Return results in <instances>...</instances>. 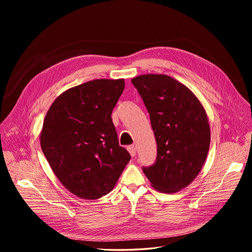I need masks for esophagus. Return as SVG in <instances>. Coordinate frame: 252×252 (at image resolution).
<instances>
[{"mask_svg": "<svg viewBox=\"0 0 252 252\" xmlns=\"http://www.w3.org/2000/svg\"><path fill=\"white\" fill-rule=\"evenodd\" d=\"M127 150L129 151V154H130L131 157H135V155H136V148H135L134 145H130V146H128Z\"/></svg>", "mask_w": 252, "mask_h": 252, "instance_id": "34e87169", "label": "esophagus"}]
</instances>
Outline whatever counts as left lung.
Segmentation results:
<instances>
[{"mask_svg": "<svg viewBox=\"0 0 252 252\" xmlns=\"http://www.w3.org/2000/svg\"><path fill=\"white\" fill-rule=\"evenodd\" d=\"M150 116L158 155L143 167L158 191H180L200 173L210 145L205 109L192 91L166 74H143L131 80Z\"/></svg>", "mask_w": 252, "mask_h": 252, "instance_id": "left-lung-1", "label": "left lung"}]
</instances>
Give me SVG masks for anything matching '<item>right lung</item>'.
<instances>
[{
  "instance_id": "obj_1",
  "label": "right lung",
  "mask_w": 252,
  "mask_h": 252,
  "mask_svg": "<svg viewBox=\"0 0 252 252\" xmlns=\"http://www.w3.org/2000/svg\"><path fill=\"white\" fill-rule=\"evenodd\" d=\"M124 88L123 79L81 84L59 95L44 119L43 154L63 186L81 199L109 193L130 159L111 119Z\"/></svg>"
}]
</instances>
